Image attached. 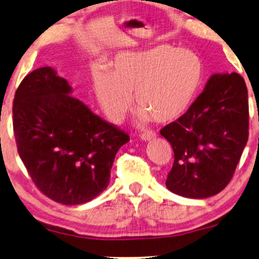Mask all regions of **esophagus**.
Instances as JSON below:
<instances>
[{
  "instance_id": "34e87169",
  "label": "esophagus",
  "mask_w": 259,
  "mask_h": 259,
  "mask_svg": "<svg viewBox=\"0 0 259 259\" xmlns=\"http://www.w3.org/2000/svg\"><path fill=\"white\" fill-rule=\"evenodd\" d=\"M155 137H156V135H155V133L148 132V133H143V135L141 136V138H142V141L149 142V141H153Z\"/></svg>"
}]
</instances>
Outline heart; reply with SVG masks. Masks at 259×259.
<instances>
[{"label": "heart", "mask_w": 259, "mask_h": 259, "mask_svg": "<svg viewBox=\"0 0 259 259\" xmlns=\"http://www.w3.org/2000/svg\"><path fill=\"white\" fill-rule=\"evenodd\" d=\"M201 57L188 48L157 45L141 52H121L110 71L94 72L93 86L100 108L112 123H120L132 106L138 122L161 124L183 117L202 86Z\"/></svg>", "instance_id": "obj_1"}]
</instances>
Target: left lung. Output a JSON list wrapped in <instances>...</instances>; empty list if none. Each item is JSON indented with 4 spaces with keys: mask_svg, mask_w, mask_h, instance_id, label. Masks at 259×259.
I'll return each instance as SVG.
<instances>
[{
    "mask_svg": "<svg viewBox=\"0 0 259 259\" xmlns=\"http://www.w3.org/2000/svg\"><path fill=\"white\" fill-rule=\"evenodd\" d=\"M175 162L167 189L189 199L218 194L232 179L248 139V99L236 72L213 74L183 117L161 130Z\"/></svg>",
    "mask_w": 259,
    "mask_h": 259,
    "instance_id": "left-lung-1",
    "label": "left lung"
}]
</instances>
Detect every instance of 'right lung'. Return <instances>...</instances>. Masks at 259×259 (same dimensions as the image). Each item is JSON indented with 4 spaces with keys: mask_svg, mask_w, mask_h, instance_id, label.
<instances>
[{
    "mask_svg": "<svg viewBox=\"0 0 259 259\" xmlns=\"http://www.w3.org/2000/svg\"><path fill=\"white\" fill-rule=\"evenodd\" d=\"M72 88L51 66L25 76L13 102L18 153L36 187L63 205L98 196L128 135L71 96Z\"/></svg>",
    "mask_w": 259,
    "mask_h": 259,
    "instance_id": "1",
    "label": "right lung"
}]
</instances>
